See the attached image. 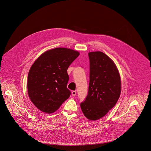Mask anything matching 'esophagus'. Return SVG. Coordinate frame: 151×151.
<instances>
[{
    "label": "esophagus",
    "mask_w": 151,
    "mask_h": 151,
    "mask_svg": "<svg viewBox=\"0 0 151 151\" xmlns=\"http://www.w3.org/2000/svg\"><path fill=\"white\" fill-rule=\"evenodd\" d=\"M72 96H75L76 95V91H73L72 92Z\"/></svg>",
    "instance_id": "esophagus-1"
}]
</instances>
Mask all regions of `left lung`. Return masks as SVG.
<instances>
[{"label": "left lung", "instance_id": "left-lung-1", "mask_svg": "<svg viewBox=\"0 0 151 151\" xmlns=\"http://www.w3.org/2000/svg\"><path fill=\"white\" fill-rule=\"evenodd\" d=\"M88 55V94L80 107L86 118L97 121L115 106L121 94V82L116 65L108 55L101 51L90 52Z\"/></svg>", "mask_w": 151, "mask_h": 151}]
</instances>
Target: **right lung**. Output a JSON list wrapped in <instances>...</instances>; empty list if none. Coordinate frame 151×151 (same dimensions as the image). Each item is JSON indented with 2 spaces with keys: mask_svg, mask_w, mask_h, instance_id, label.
<instances>
[{
  "mask_svg": "<svg viewBox=\"0 0 151 151\" xmlns=\"http://www.w3.org/2000/svg\"><path fill=\"white\" fill-rule=\"evenodd\" d=\"M79 54L72 49L55 48L43 52L30 67L27 81L28 96L41 111L54 113L69 98L67 69Z\"/></svg>",
  "mask_w": 151,
  "mask_h": 151,
  "instance_id": "right-lung-1",
  "label": "right lung"
}]
</instances>
